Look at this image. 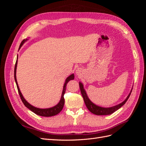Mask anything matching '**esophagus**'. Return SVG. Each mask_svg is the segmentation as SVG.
<instances>
[{
    "mask_svg": "<svg viewBox=\"0 0 146 146\" xmlns=\"http://www.w3.org/2000/svg\"><path fill=\"white\" fill-rule=\"evenodd\" d=\"M76 74L77 75V76H81V75L83 73V70H82V69L81 68H77L76 69Z\"/></svg>",
    "mask_w": 146,
    "mask_h": 146,
    "instance_id": "1",
    "label": "esophagus"
}]
</instances>
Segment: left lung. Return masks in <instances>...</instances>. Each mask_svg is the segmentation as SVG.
I'll return each mask as SVG.
<instances>
[{"instance_id":"1","label":"left lung","mask_w":146,"mask_h":146,"mask_svg":"<svg viewBox=\"0 0 146 146\" xmlns=\"http://www.w3.org/2000/svg\"><path fill=\"white\" fill-rule=\"evenodd\" d=\"M79 87H80L81 93L87 108L90 111L96 114V115H109V114H111L117 111L118 109L120 108L125 104L128 99L129 98V97L131 94V92L132 91V89H133V88H131L130 93L128 95L126 99L121 104L113 106V107H102L98 105H96L95 104L92 102H91V100L89 99V98H88L85 90L84 89L83 84L80 82H79Z\"/></svg>"}]
</instances>
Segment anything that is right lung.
<instances>
[{"label": "right lung", "instance_id": "1", "mask_svg": "<svg viewBox=\"0 0 146 146\" xmlns=\"http://www.w3.org/2000/svg\"><path fill=\"white\" fill-rule=\"evenodd\" d=\"M29 39V38H27L25 39H24V40L21 42V44L19 46V50L21 48V47L23 46V45ZM17 58H18V56H17V60H16V62L15 64V74H14V77H15V80L16 83V86H17V90H18V92L20 96V98L23 101V104H24V105L26 107L28 108L30 110L33 111L34 113L36 114L37 115L41 116H44V117H50V116H53L56 115L57 114H58L61 110H62L63 106L64 104V94L65 93L66 91V85H67L68 83L71 80H74V74H72L71 75H70L69 77H68L66 78L64 86H63V91H62V94H61V99L59 101V102L56 105L54 106V107H50V108H39L37 107H35L34 106L32 105L31 104H30L26 100L24 96L22 94L21 92L20 91V89L18 86V84H17V79H16V68H17Z\"/></svg>", "mask_w": 146, "mask_h": 146}]
</instances>
